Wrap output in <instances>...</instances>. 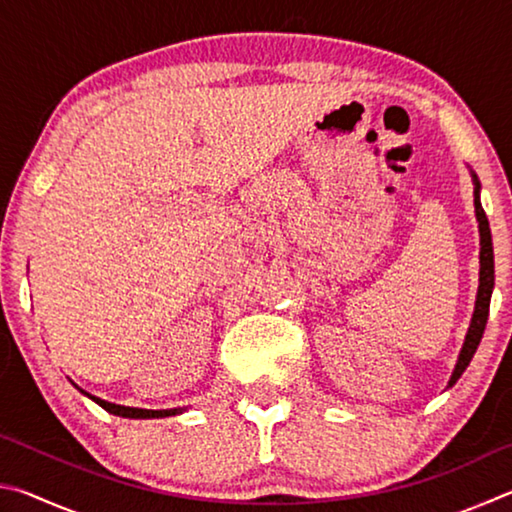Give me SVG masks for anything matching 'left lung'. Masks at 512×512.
Segmentation results:
<instances>
[{"label": "left lung", "mask_w": 512, "mask_h": 512, "mask_svg": "<svg viewBox=\"0 0 512 512\" xmlns=\"http://www.w3.org/2000/svg\"><path fill=\"white\" fill-rule=\"evenodd\" d=\"M472 183H474V210H476V221H479V235H481L479 291H476V305H474L472 323H470V327H467L465 343L461 348V354H458L456 368L452 372V377H449L447 388H452L456 384L458 377H461L465 368L470 366L476 348H479L483 329H485V323H488V314H490L492 289H495V253H492L490 223H488V216H485L483 207H481V183H479V178H476L474 171H472Z\"/></svg>", "instance_id": "obj_1"}]
</instances>
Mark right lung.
<instances>
[{
	"label": "right lung",
	"mask_w": 512,
	"mask_h": 512,
	"mask_svg": "<svg viewBox=\"0 0 512 512\" xmlns=\"http://www.w3.org/2000/svg\"><path fill=\"white\" fill-rule=\"evenodd\" d=\"M76 386V384H74ZM79 388V386H76ZM83 395H88L92 402H97L101 409H106L112 415H119V418H167V415H176V413H183V409H162V411H153V409H135V406H121V404H112L101 400V397H94L90 393H85L83 388H79Z\"/></svg>",
	"instance_id": "obj_1"
}]
</instances>
